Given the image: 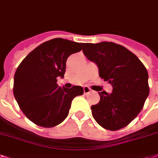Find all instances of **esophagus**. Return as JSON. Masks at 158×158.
Wrapping results in <instances>:
<instances>
[{
	"instance_id": "obj_1",
	"label": "esophagus",
	"mask_w": 158,
	"mask_h": 158,
	"mask_svg": "<svg viewBox=\"0 0 158 158\" xmlns=\"http://www.w3.org/2000/svg\"><path fill=\"white\" fill-rule=\"evenodd\" d=\"M91 92V89L88 87H83V92L85 93V94H87V93H89V92Z\"/></svg>"
}]
</instances>
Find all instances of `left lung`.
<instances>
[{
    "label": "left lung",
    "mask_w": 158,
    "mask_h": 158,
    "mask_svg": "<svg viewBox=\"0 0 158 158\" xmlns=\"http://www.w3.org/2000/svg\"><path fill=\"white\" fill-rule=\"evenodd\" d=\"M82 45L83 54L98 67L100 77L113 87L111 93L98 92L101 99L91 106L92 116L107 130L125 127L141 111L149 93L145 66L127 48L113 42Z\"/></svg>",
    "instance_id": "left-lung-1"
}]
</instances>
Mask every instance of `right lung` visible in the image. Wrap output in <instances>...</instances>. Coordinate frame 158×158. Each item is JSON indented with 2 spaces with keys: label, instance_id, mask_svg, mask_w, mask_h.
Segmentation results:
<instances>
[{
  "label": "right lung",
  "instance_id": "1",
  "mask_svg": "<svg viewBox=\"0 0 158 158\" xmlns=\"http://www.w3.org/2000/svg\"><path fill=\"white\" fill-rule=\"evenodd\" d=\"M82 43L55 38L41 44L23 60L14 78V95L24 114L36 125L52 127L68 116L71 102L83 94L81 86L61 88L66 60L82 50Z\"/></svg>",
  "mask_w": 158,
  "mask_h": 158
}]
</instances>
